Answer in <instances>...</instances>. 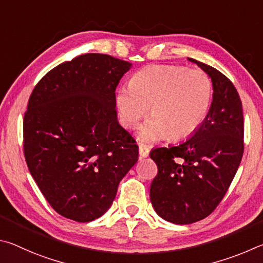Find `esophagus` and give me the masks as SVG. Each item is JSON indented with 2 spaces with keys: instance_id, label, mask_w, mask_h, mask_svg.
<instances>
[{
  "instance_id": "34e87169",
  "label": "esophagus",
  "mask_w": 263,
  "mask_h": 263,
  "mask_svg": "<svg viewBox=\"0 0 263 263\" xmlns=\"http://www.w3.org/2000/svg\"><path fill=\"white\" fill-rule=\"evenodd\" d=\"M139 154H140V159H143V158H145V157H148V156H149V149L146 148V146L140 145Z\"/></svg>"
}]
</instances>
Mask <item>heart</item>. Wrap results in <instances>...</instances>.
Masks as SVG:
<instances>
[{
  "label": "heart",
  "instance_id": "b5f03b06",
  "mask_svg": "<svg viewBox=\"0 0 263 263\" xmlns=\"http://www.w3.org/2000/svg\"><path fill=\"white\" fill-rule=\"evenodd\" d=\"M211 99L213 83L204 71L167 64L141 69L115 98L121 122L128 128H135L150 107L153 118L139 133L142 143L192 136L205 120Z\"/></svg>",
  "mask_w": 263,
  "mask_h": 263
}]
</instances>
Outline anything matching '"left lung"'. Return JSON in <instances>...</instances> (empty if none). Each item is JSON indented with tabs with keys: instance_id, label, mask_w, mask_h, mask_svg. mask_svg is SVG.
Listing matches in <instances>:
<instances>
[{
	"instance_id": "8db88e82",
	"label": "left lung",
	"mask_w": 263,
	"mask_h": 263,
	"mask_svg": "<svg viewBox=\"0 0 263 263\" xmlns=\"http://www.w3.org/2000/svg\"><path fill=\"white\" fill-rule=\"evenodd\" d=\"M188 60L213 82L208 115L190 140L150 153L158 167L150 187L151 203L160 217L181 225L213 213L227 194L243 154L242 105L233 83L217 69Z\"/></svg>"
}]
</instances>
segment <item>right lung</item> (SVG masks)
I'll use <instances>...</instances> for the list:
<instances>
[{
	"label": "right lung",
	"instance_id": "obj_1",
	"mask_svg": "<svg viewBox=\"0 0 263 263\" xmlns=\"http://www.w3.org/2000/svg\"><path fill=\"white\" fill-rule=\"evenodd\" d=\"M130 67L110 55H80L53 68L32 91L23 123L25 160L63 217L99 218L139 159V146L115 109V89Z\"/></svg>",
	"mask_w": 263,
	"mask_h": 263
}]
</instances>
